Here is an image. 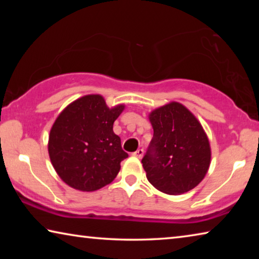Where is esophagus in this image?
<instances>
[{"instance_id":"obj_1","label":"esophagus","mask_w":259,"mask_h":259,"mask_svg":"<svg viewBox=\"0 0 259 259\" xmlns=\"http://www.w3.org/2000/svg\"><path fill=\"white\" fill-rule=\"evenodd\" d=\"M133 155H134V156H137V157H139V159H142L143 155H144V150H143V148H138L137 151L133 153Z\"/></svg>"}]
</instances>
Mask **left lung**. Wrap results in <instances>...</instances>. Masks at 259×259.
Returning a JSON list of instances; mask_svg holds the SVG:
<instances>
[{
	"label": "left lung",
	"mask_w": 259,
	"mask_h": 259,
	"mask_svg": "<svg viewBox=\"0 0 259 259\" xmlns=\"http://www.w3.org/2000/svg\"><path fill=\"white\" fill-rule=\"evenodd\" d=\"M154 130L142 163L153 186L166 194L191 191L204 178L210 165V145L196 117L179 103L150 114Z\"/></svg>",
	"instance_id": "left-lung-1"
}]
</instances>
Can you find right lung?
I'll list each match as a JSON object with an SVG mask.
<instances>
[{"mask_svg":"<svg viewBox=\"0 0 259 259\" xmlns=\"http://www.w3.org/2000/svg\"><path fill=\"white\" fill-rule=\"evenodd\" d=\"M123 105L108 108L99 95H88L64 109L49 136L51 163L73 188L93 192L116 177L121 161L128 157L113 123Z\"/></svg>","mask_w":259,"mask_h":259,"instance_id":"obj_1","label":"right lung"}]
</instances>
